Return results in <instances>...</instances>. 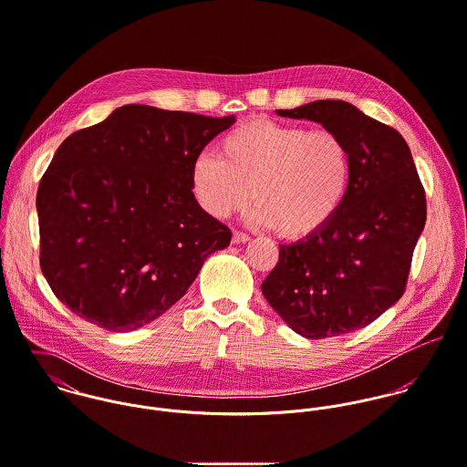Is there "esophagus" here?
Masks as SVG:
<instances>
[{
    "mask_svg": "<svg viewBox=\"0 0 467 467\" xmlns=\"http://www.w3.org/2000/svg\"><path fill=\"white\" fill-rule=\"evenodd\" d=\"M249 240H251V236L245 233H240V231L233 233V244H247Z\"/></svg>",
    "mask_w": 467,
    "mask_h": 467,
    "instance_id": "34e87169",
    "label": "esophagus"
}]
</instances>
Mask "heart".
<instances>
[{
    "instance_id": "b5f03b06",
    "label": "heart",
    "mask_w": 467,
    "mask_h": 467,
    "mask_svg": "<svg viewBox=\"0 0 467 467\" xmlns=\"http://www.w3.org/2000/svg\"><path fill=\"white\" fill-rule=\"evenodd\" d=\"M350 184L352 153L341 135L269 119L240 124L218 142V157L191 164L192 194L211 218L231 216L253 194L249 220L290 240L325 229Z\"/></svg>"
}]
</instances>
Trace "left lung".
I'll return each mask as SVG.
<instances>
[{
  "label": "left lung",
  "instance_id": "8db88e82",
  "mask_svg": "<svg viewBox=\"0 0 467 467\" xmlns=\"http://www.w3.org/2000/svg\"><path fill=\"white\" fill-rule=\"evenodd\" d=\"M276 113L341 135L352 153V184L325 229L280 245L262 292L303 337L354 332L404 294L426 223L424 187L402 135L354 104L327 99Z\"/></svg>",
  "mask_w": 467,
  "mask_h": 467
}]
</instances>
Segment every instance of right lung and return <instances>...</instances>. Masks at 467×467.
<instances>
[{"label": "right lung", "instance_id": "right-lung-1", "mask_svg": "<svg viewBox=\"0 0 467 467\" xmlns=\"http://www.w3.org/2000/svg\"><path fill=\"white\" fill-rule=\"evenodd\" d=\"M234 115L117 108L57 148L37 189L39 264L76 316L109 332L175 305L231 244L191 189V164Z\"/></svg>", "mask_w": 467, "mask_h": 467}]
</instances>
